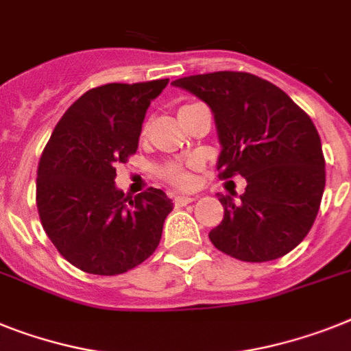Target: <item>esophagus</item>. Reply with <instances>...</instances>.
I'll list each match as a JSON object with an SVG mask.
<instances>
[{
  "label": "esophagus",
  "mask_w": 351,
  "mask_h": 351,
  "mask_svg": "<svg viewBox=\"0 0 351 351\" xmlns=\"http://www.w3.org/2000/svg\"><path fill=\"white\" fill-rule=\"evenodd\" d=\"M193 196H185V194H180V196H175L173 198V203H175V207H184L187 203L193 202Z\"/></svg>",
  "instance_id": "obj_1"
}]
</instances>
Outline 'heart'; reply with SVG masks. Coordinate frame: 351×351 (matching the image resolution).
I'll return each instance as SVG.
<instances>
[{"label": "heart", "mask_w": 351, "mask_h": 351, "mask_svg": "<svg viewBox=\"0 0 351 351\" xmlns=\"http://www.w3.org/2000/svg\"><path fill=\"white\" fill-rule=\"evenodd\" d=\"M187 107H189V105H187ZM193 167H198V162H189L187 166L178 164V162H169V164H166L164 167H160V176L164 180L169 182V184L178 185V187H191L194 182V176L193 173H191Z\"/></svg>", "instance_id": "1"}]
</instances>
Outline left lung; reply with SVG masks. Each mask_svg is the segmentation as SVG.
I'll return each instance as SVG.
<instances>
[{
    "label": "left lung",
    "instance_id": "8db88e82",
    "mask_svg": "<svg viewBox=\"0 0 351 351\" xmlns=\"http://www.w3.org/2000/svg\"><path fill=\"white\" fill-rule=\"evenodd\" d=\"M210 107L221 153L219 178H246L234 202L217 194L223 221L208 237L244 262L284 257L305 239L325 191V157L311 117L282 89L258 76L217 71L173 82Z\"/></svg>",
    "mask_w": 351,
    "mask_h": 351
}]
</instances>
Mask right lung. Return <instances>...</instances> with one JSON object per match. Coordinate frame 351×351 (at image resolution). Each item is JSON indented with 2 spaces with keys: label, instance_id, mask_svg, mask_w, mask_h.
Here are the masks:
<instances>
[{
  "label": "right lung",
  "instance_id": "obj_1",
  "mask_svg": "<svg viewBox=\"0 0 351 351\" xmlns=\"http://www.w3.org/2000/svg\"><path fill=\"white\" fill-rule=\"evenodd\" d=\"M164 80L107 84L76 99L58 121L37 169L43 228L62 257L90 275H121L157 250L173 202L155 187L130 196L116 164L137 152L143 121Z\"/></svg>",
  "mask_w": 351,
  "mask_h": 351
}]
</instances>
